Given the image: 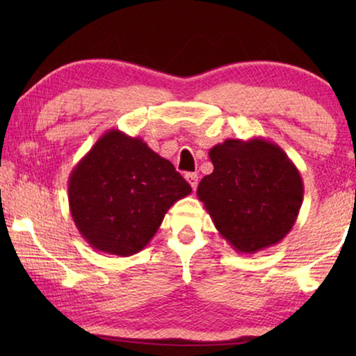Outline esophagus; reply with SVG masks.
Returning a JSON list of instances; mask_svg holds the SVG:
<instances>
[{"instance_id":"1","label":"esophagus","mask_w":356,"mask_h":356,"mask_svg":"<svg viewBox=\"0 0 356 356\" xmlns=\"http://www.w3.org/2000/svg\"><path fill=\"white\" fill-rule=\"evenodd\" d=\"M185 179H186V182L190 184L191 188H193V190H196V186H197V174H195V172H190V174H186Z\"/></svg>"}]
</instances>
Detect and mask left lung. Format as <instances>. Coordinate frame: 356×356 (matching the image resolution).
Returning <instances> with one entry per match:
<instances>
[{
    "label": "left lung",
    "instance_id": "1",
    "mask_svg": "<svg viewBox=\"0 0 356 356\" xmlns=\"http://www.w3.org/2000/svg\"><path fill=\"white\" fill-rule=\"evenodd\" d=\"M209 156L213 172L196 193L221 237L243 254L280 243L297 221L305 191L284 150L254 136L216 144Z\"/></svg>",
    "mask_w": 356,
    "mask_h": 356
}]
</instances>
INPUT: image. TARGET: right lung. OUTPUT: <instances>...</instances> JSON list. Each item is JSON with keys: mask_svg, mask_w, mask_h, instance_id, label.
Here are the masks:
<instances>
[{"mask_svg": "<svg viewBox=\"0 0 356 356\" xmlns=\"http://www.w3.org/2000/svg\"><path fill=\"white\" fill-rule=\"evenodd\" d=\"M191 186L141 138L111 129L69 176V209L94 250L127 257L146 246Z\"/></svg>", "mask_w": 356, "mask_h": 356, "instance_id": "obj_1", "label": "right lung"}]
</instances>
